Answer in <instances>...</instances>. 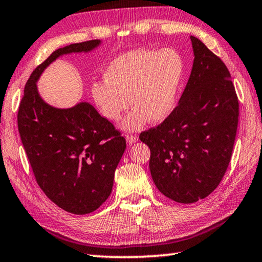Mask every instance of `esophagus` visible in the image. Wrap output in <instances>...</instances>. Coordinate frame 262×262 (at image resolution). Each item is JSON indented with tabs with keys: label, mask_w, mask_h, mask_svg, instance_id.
Here are the masks:
<instances>
[{
	"label": "esophagus",
	"mask_w": 262,
	"mask_h": 262,
	"mask_svg": "<svg viewBox=\"0 0 262 262\" xmlns=\"http://www.w3.org/2000/svg\"><path fill=\"white\" fill-rule=\"evenodd\" d=\"M126 140H127L128 143L133 144V143H135V142H137V140H139V137L135 136V135H127L126 136Z\"/></svg>",
	"instance_id": "esophagus-1"
}]
</instances>
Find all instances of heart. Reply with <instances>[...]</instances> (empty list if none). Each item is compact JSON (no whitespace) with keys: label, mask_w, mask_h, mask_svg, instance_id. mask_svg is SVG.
I'll list each match as a JSON object with an SVG mask.
<instances>
[{"label":"heart","mask_w":262,"mask_h":262,"mask_svg":"<svg viewBox=\"0 0 262 262\" xmlns=\"http://www.w3.org/2000/svg\"><path fill=\"white\" fill-rule=\"evenodd\" d=\"M183 76V57L173 48L133 50L110 62L104 81L92 84V99L110 121L120 120L132 105L135 108L122 128L139 130L148 120L159 123L170 117Z\"/></svg>","instance_id":"heart-1"}]
</instances>
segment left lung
<instances>
[{"instance_id":"8db88e82","label":"left lung","mask_w":262,"mask_h":262,"mask_svg":"<svg viewBox=\"0 0 262 262\" xmlns=\"http://www.w3.org/2000/svg\"><path fill=\"white\" fill-rule=\"evenodd\" d=\"M194 61L178 106L140 140L150 148V173L159 192L179 203L207 198L231 159L239 105L220 57L190 35Z\"/></svg>"}]
</instances>
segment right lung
Returning <instances> with one entry per match:
<instances>
[{
	"label": "right lung",
	"mask_w": 262,
	"mask_h": 262,
	"mask_svg": "<svg viewBox=\"0 0 262 262\" xmlns=\"http://www.w3.org/2000/svg\"><path fill=\"white\" fill-rule=\"evenodd\" d=\"M100 45L97 39L53 52L31 74L17 115L38 185L56 206L76 215L90 214L107 200L126 140L90 103L55 107L42 99L37 83L59 57L90 53Z\"/></svg>",
	"instance_id": "add662e5"
}]
</instances>
